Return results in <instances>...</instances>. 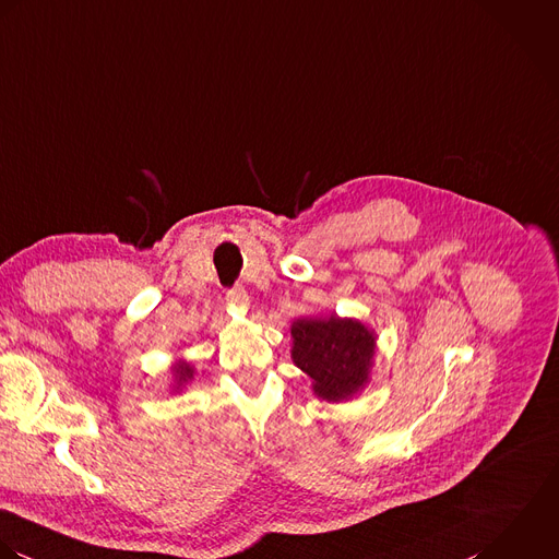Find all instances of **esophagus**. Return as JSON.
<instances>
[{
	"mask_svg": "<svg viewBox=\"0 0 559 559\" xmlns=\"http://www.w3.org/2000/svg\"><path fill=\"white\" fill-rule=\"evenodd\" d=\"M226 302L233 305V307H237V309H248L250 298H248V294H246L243 287H233V289L226 292Z\"/></svg>",
	"mask_w": 559,
	"mask_h": 559,
	"instance_id": "1",
	"label": "esophagus"
}]
</instances>
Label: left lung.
Returning a JSON list of instances; mask_svg holds the SVG:
<instances>
[{
  "label": "left lung",
  "instance_id": "1",
  "mask_svg": "<svg viewBox=\"0 0 559 559\" xmlns=\"http://www.w3.org/2000/svg\"><path fill=\"white\" fill-rule=\"evenodd\" d=\"M292 358L326 402L352 400L369 382L376 335L352 318H302L292 324Z\"/></svg>",
  "mask_w": 559,
  "mask_h": 559
}]
</instances>
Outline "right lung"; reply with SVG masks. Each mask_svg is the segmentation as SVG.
<instances>
[{"mask_svg":"<svg viewBox=\"0 0 559 559\" xmlns=\"http://www.w3.org/2000/svg\"><path fill=\"white\" fill-rule=\"evenodd\" d=\"M173 376H175V393H179L194 378V367L186 360H179L173 365Z\"/></svg>","mask_w":559,"mask_h":559,"instance_id":"right-lung-1","label":"right lung"}]
</instances>
